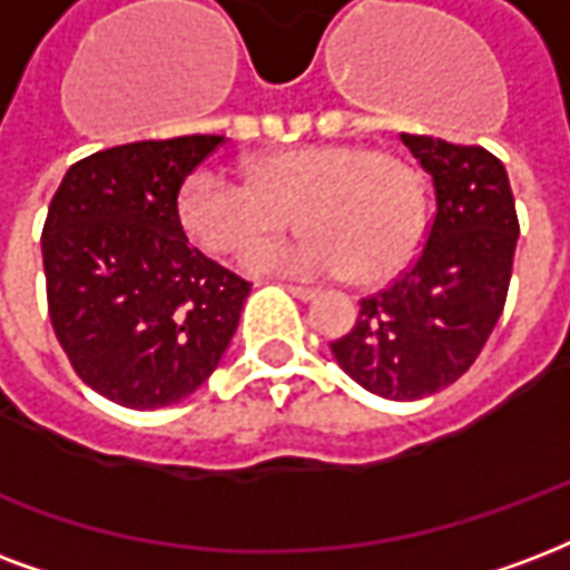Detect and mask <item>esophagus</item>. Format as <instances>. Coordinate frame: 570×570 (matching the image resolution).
Returning a JSON list of instances; mask_svg holds the SVG:
<instances>
[{"mask_svg": "<svg viewBox=\"0 0 570 570\" xmlns=\"http://www.w3.org/2000/svg\"><path fill=\"white\" fill-rule=\"evenodd\" d=\"M286 293H293L298 302H311V298H317V289H311V286H286Z\"/></svg>", "mask_w": 570, "mask_h": 570, "instance_id": "34e87169", "label": "esophagus"}]
</instances>
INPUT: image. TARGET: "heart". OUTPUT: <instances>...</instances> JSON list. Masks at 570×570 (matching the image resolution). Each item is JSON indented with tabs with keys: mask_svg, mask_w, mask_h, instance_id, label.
<instances>
[{
	"mask_svg": "<svg viewBox=\"0 0 570 570\" xmlns=\"http://www.w3.org/2000/svg\"><path fill=\"white\" fill-rule=\"evenodd\" d=\"M289 208L305 232L250 247L247 272L383 284L414 259L425 235L423 175L404 156L360 145L289 147L253 159L247 178L199 166L175 199L180 229L214 256L281 229Z\"/></svg>",
	"mask_w": 570,
	"mask_h": 570,
	"instance_id": "obj_1",
	"label": "heart"
}]
</instances>
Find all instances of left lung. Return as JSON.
I'll list each match as a JSON object with an SVG mask.
<instances>
[{"label": "left lung", "mask_w": 570, "mask_h": 570, "mask_svg": "<svg viewBox=\"0 0 570 570\" xmlns=\"http://www.w3.org/2000/svg\"><path fill=\"white\" fill-rule=\"evenodd\" d=\"M402 141L432 175L435 220L414 265L362 298L356 326L328 347L362 390L416 402L478 360L508 298L520 223L508 171L489 150L432 135Z\"/></svg>", "instance_id": "8db88e82"}]
</instances>
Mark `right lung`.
Here are the masks:
<instances>
[{"label":"right lung","mask_w":570,"mask_h":570,"mask_svg":"<svg viewBox=\"0 0 570 570\" xmlns=\"http://www.w3.org/2000/svg\"><path fill=\"white\" fill-rule=\"evenodd\" d=\"M223 135L135 141L66 171L41 232L48 307L71 368L105 399L156 411L208 381L250 284L196 250L175 199Z\"/></svg>","instance_id":"right-lung-1"}]
</instances>
